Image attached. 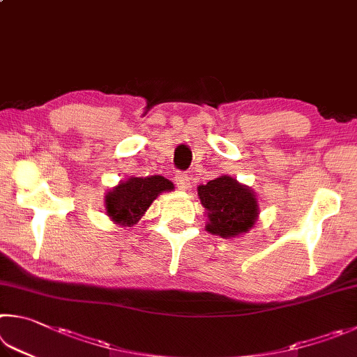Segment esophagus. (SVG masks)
Segmentation results:
<instances>
[{"mask_svg": "<svg viewBox=\"0 0 357 357\" xmlns=\"http://www.w3.org/2000/svg\"><path fill=\"white\" fill-rule=\"evenodd\" d=\"M190 174H187V173H178L176 174V185H178V189L179 190H187L190 187Z\"/></svg>", "mask_w": 357, "mask_h": 357, "instance_id": "obj_1", "label": "esophagus"}]
</instances>
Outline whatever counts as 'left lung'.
<instances>
[{"mask_svg": "<svg viewBox=\"0 0 357 357\" xmlns=\"http://www.w3.org/2000/svg\"><path fill=\"white\" fill-rule=\"evenodd\" d=\"M198 198L207 215L206 231L223 238L248 232L259 217L255 190L237 179L223 174L198 185Z\"/></svg>", "mask_w": 357, "mask_h": 357, "instance_id": "1", "label": "left lung"}]
</instances>
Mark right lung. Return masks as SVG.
<instances>
[{"label": "right lung", "mask_w": 357, "mask_h": 357, "mask_svg": "<svg viewBox=\"0 0 357 357\" xmlns=\"http://www.w3.org/2000/svg\"><path fill=\"white\" fill-rule=\"evenodd\" d=\"M174 185L172 181L153 174V176H132L112 187L105 195L106 215L115 225L123 228L137 225L139 220L150 209L153 201L160 193L172 192Z\"/></svg>", "instance_id": "obj_1"}]
</instances>
